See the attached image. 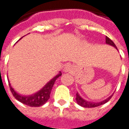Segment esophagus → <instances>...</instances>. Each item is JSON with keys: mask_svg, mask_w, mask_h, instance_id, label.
I'll return each mask as SVG.
<instances>
[{"mask_svg": "<svg viewBox=\"0 0 129 129\" xmlns=\"http://www.w3.org/2000/svg\"><path fill=\"white\" fill-rule=\"evenodd\" d=\"M72 69H73V67H72V65H70V64H67L66 66L64 67V72H69V71H72Z\"/></svg>", "mask_w": 129, "mask_h": 129, "instance_id": "esophagus-1", "label": "esophagus"}]
</instances>
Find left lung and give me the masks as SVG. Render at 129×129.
<instances>
[{"label":"left lung","mask_w":129,"mask_h":129,"mask_svg":"<svg viewBox=\"0 0 129 129\" xmlns=\"http://www.w3.org/2000/svg\"><path fill=\"white\" fill-rule=\"evenodd\" d=\"M106 43L107 44L113 46H114L116 49H117V46H116V45L115 44V43L113 42V41L110 40V38H108V37H106ZM112 96H113V94L111 96H110L108 98H107L106 99L104 100V101H101V102H97V103H96V102H90V101H86V100H85V99H83L81 97V96L78 94V93L77 92V93H76V100L77 104H78V105H80L81 106L84 107V108H94V107L99 106H101V105H103V104L107 103V102L111 99Z\"/></svg>","instance_id":"obj_1"}]
</instances>
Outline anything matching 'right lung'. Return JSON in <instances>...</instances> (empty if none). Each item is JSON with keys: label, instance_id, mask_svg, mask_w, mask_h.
Listing matches in <instances>:
<instances>
[{"label": "right lung", "instance_id": "1", "mask_svg": "<svg viewBox=\"0 0 129 129\" xmlns=\"http://www.w3.org/2000/svg\"><path fill=\"white\" fill-rule=\"evenodd\" d=\"M61 75H62V73L60 72L58 74L56 75L48 83L46 84L42 89H41L40 91H38L32 95L23 96L19 94L16 91H14V89L12 87L10 83L9 82L10 89L15 99L20 101L21 103L30 107L42 106L49 99L50 94L51 92L52 87L54 85V83L57 80V78L60 77Z\"/></svg>", "mask_w": 129, "mask_h": 129}]
</instances>
